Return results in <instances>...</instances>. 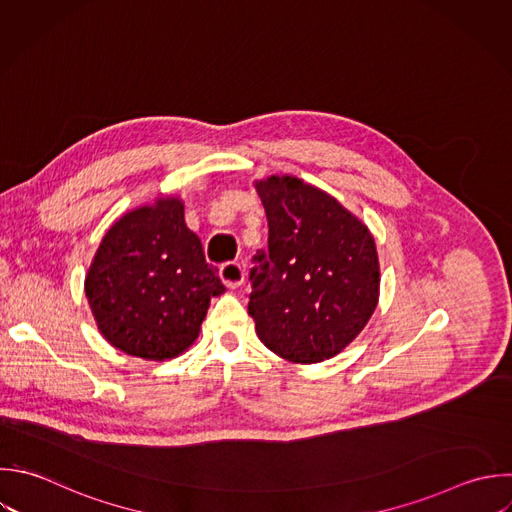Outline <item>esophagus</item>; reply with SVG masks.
<instances>
[{
    "instance_id": "34e87169",
    "label": "esophagus",
    "mask_w": 512,
    "mask_h": 512,
    "mask_svg": "<svg viewBox=\"0 0 512 512\" xmlns=\"http://www.w3.org/2000/svg\"><path fill=\"white\" fill-rule=\"evenodd\" d=\"M220 278L222 282L228 286V288H238L244 284V278H246V272L244 268L238 264V262H226L220 266Z\"/></svg>"
}]
</instances>
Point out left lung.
<instances>
[{
  "mask_svg": "<svg viewBox=\"0 0 512 512\" xmlns=\"http://www.w3.org/2000/svg\"><path fill=\"white\" fill-rule=\"evenodd\" d=\"M268 218V254L250 272L248 314L280 358L316 364L368 324L380 294L374 236L324 190L294 176L256 180Z\"/></svg>",
  "mask_w": 512,
  "mask_h": 512,
  "instance_id": "left-lung-1",
  "label": "left lung"
}]
</instances>
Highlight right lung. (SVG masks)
I'll return each instance as SVG.
<instances>
[{
    "instance_id": "add662e5",
    "label": "right lung",
    "mask_w": 512,
    "mask_h": 512,
    "mask_svg": "<svg viewBox=\"0 0 512 512\" xmlns=\"http://www.w3.org/2000/svg\"><path fill=\"white\" fill-rule=\"evenodd\" d=\"M84 288L102 336L130 356L158 362L194 344L212 296L224 292L178 196H160L116 220Z\"/></svg>"
}]
</instances>
